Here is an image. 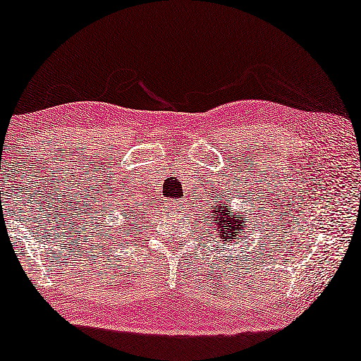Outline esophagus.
I'll use <instances>...</instances> for the list:
<instances>
[{
	"label": "esophagus",
	"instance_id": "34e87169",
	"mask_svg": "<svg viewBox=\"0 0 361 361\" xmlns=\"http://www.w3.org/2000/svg\"><path fill=\"white\" fill-rule=\"evenodd\" d=\"M167 207H169V209H177V207H180V200H177V199L169 200L167 202Z\"/></svg>",
	"mask_w": 361,
	"mask_h": 361
}]
</instances>
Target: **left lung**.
<instances>
[{
  "instance_id": "obj_1",
  "label": "left lung",
  "mask_w": 361,
  "mask_h": 361,
  "mask_svg": "<svg viewBox=\"0 0 361 361\" xmlns=\"http://www.w3.org/2000/svg\"><path fill=\"white\" fill-rule=\"evenodd\" d=\"M246 219H248L246 215H236L233 210H230L228 202L225 204L221 197L219 199L215 197L214 210L210 212V221L214 224L216 233L224 243H238V240H245L246 233L243 230H246V224H250L253 228V224L246 221ZM241 233L244 235H241Z\"/></svg>"
}]
</instances>
